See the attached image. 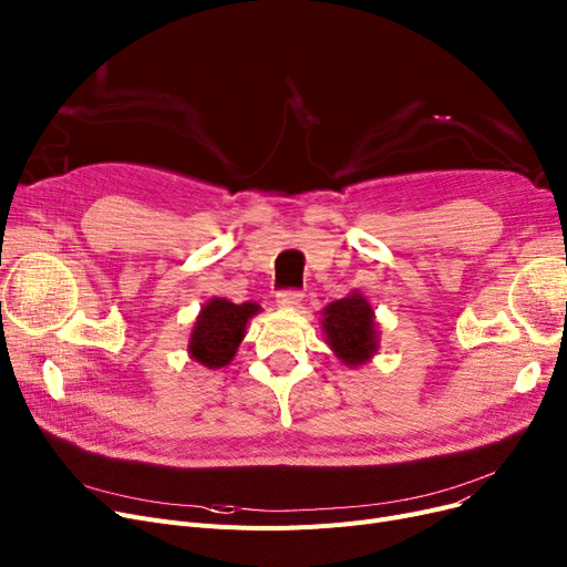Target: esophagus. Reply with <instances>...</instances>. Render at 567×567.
Returning a JSON list of instances; mask_svg holds the SVG:
<instances>
[{
	"label": "esophagus",
	"mask_w": 567,
	"mask_h": 567,
	"mask_svg": "<svg viewBox=\"0 0 567 567\" xmlns=\"http://www.w3.org/2000/svg\"><path fill=\"white\" fill-rule=\"evenodd\" d=\"M301 301H303V291H299V289H282L276 299V303L280 308H296Z\"/></svg>",
	"instance_id": "1"
}]
</instances>
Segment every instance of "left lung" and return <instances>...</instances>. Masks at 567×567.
Listing matches in <instances>:
<instances>
[{
	"label": "left lung",
	"mask_w": 567,
	"mask_h": 567,
	"mask_svg": "<svg viewBox=\"0 0 567 567\" xmlns=\"http://www.w3.org/2000/svg\"><path fill=\"white\" fill-rule=\"evenodd\" d=\"M321 315L326 342L347 368H359L377 353L379 331L374 310L361 291H351L347 299L329 303Z\"/></svg>",
	"instance_id": "left-lung-1"
}]
</instances>
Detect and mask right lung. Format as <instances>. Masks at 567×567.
I'll return each instance as SVG.
<instances>
[{
  "mask_svg": "<svg viewBox=\"0 0 567 567\" xmlns=\"http://www.w3.org/2000/svg\"><path fill=\"white\" fill-rule=\"evenodd\" d=\"M261 308L257 303L236 306L214 296L193 326L188 353L190 359L208 370H218L231 363L234 353L246 336V323Z\"/></svg>",
  "mask_w": 567,
  "mask_h": 567,
  "instance_id": "add662e5",
  "label": "right lung"
}]
</instances>
